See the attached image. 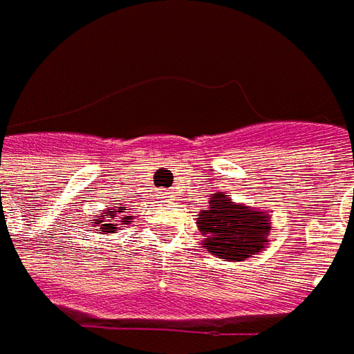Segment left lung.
Here are the masks:
<instances>
[{
    "instance_id": "8db88e82",
    "label": "left lung",
    "mask_w": 354,
    "mask_h": 354,
    "mask_svg": "<svg viewBox=\"0 0 354 354\" xmlns=\"http://www.w3.org/2000/svg\"><path fill=\"white\" fill-rule=\"evenodd\" d=\"M203 248L221 260H245L264 248L270 236V215L236 205L227 195L214 193L209 205L197 215Z\"/></svg>"
}]
</instances>
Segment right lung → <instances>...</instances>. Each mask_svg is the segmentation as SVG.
Wrapping results in <instances>:
<instances>
[{"mask_svg": "<svg viewBox=\"0 0 354 354\" xmlns=\"http://www.w3.org/2000/svg\"><path fill=\"white\" fill-rule=\"evenodd\" d=\"M118 214H120V212H118ZM102 217H104V215H100V219H98V221H104ZM113 217H116V215H113ZM129 217H133V215H127V217H122V219H129ZM100 225H102V227H98L100 232H106V234L116 232V227H113V223H100Z\"/></svg>", "mask_w": 354, "mask_h": 354, "instance_id": "obj_1", "label": "right lung"}]
</instances>
